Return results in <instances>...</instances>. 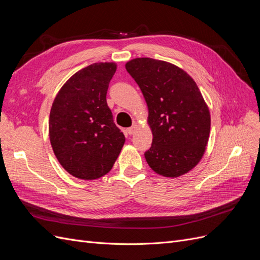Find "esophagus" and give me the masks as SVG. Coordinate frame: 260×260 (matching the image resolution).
<instances>
[{"instance_id": "1", "label": "esophagus", "mask_w": 260, "mask_h": 260, "mask_svg": "<svg viewBox=\"0 0 260 260\" xmlns=\"http://www.w3.org/2000/svg\"><path fill=\"white\" fill-rule=\"evenodd\" d=\"M137 128H138V125L137 124H133L132 125V127H130V128H128V133H129V135H133V133H135L136 132V130H137Z\"/></svg>"}]
</instances>
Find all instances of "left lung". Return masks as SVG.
Masks as SVG:
<instances>
[{
    "label": "left lung",
    "instance_id": "8db88e82",
    "mask_svg": "<svg viewBox=\"0 0 260 260\" xmlns=\"http://www.w3.org/2000/svg\"><path fill=\"white\" fill-rule=\"evenodd\" d=\"M125 69L140 86L153 133L145 159L156 174L177 178L193 169L205 153L210 113L195 81L168 61L135 58Z\"/></svg>",
    "mask_w": 260,
    "mask_h": 260
}]
</instances>
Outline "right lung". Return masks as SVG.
<instances>
[{
  "mask_svg": "<svg viewBox=\"0 0 260 260\" xmlns=\"http://www.w3.org/2000/svg\"><path fill=\"white\" fill-rule=\"evenodd\" d=\"M115 62H95L66 81L50 113L49 135L57 160L70 175L99 179L111 171L125 138L107 106Z\"/></svg>",
  "mask_w": 260,
  "mask_h": 260,
  "instance_id": "right-lung-1",
  "label": "right lung"
}]
</instances>
